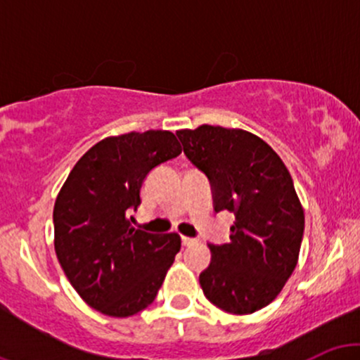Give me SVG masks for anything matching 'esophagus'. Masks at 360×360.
<instances>
[{
  "mask_svg": "<svg viewBox=\"0 0 360 360\" xmlns=\"http://www.w3.org/2000/svg\"><path fill=\"white\" fill-rule=\"evenodd\" d=\"M181 242H183V245H184V247H189V245H193L194 242H196V238H191V237H184V235H183V237H181Z\"/></svg>",
  "mask_w": 360,
  "mask_h": 360,
  "instance_id": "esophagus-1",
  "label": "esophagus"
}]
</instances>
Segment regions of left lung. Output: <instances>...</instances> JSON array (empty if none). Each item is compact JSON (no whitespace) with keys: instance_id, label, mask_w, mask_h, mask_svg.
<instances>
[{"instance_id":"8db88e82","label":"left lung","mask_w":360,"mask_h":360,"mask_svg":"<svg viewBox=\"0 0 360 360\" xmlns=\"http://www.w3.org/2000/svg\"><path fill=\"white\" fill-rule=\"evenodd\" d=\"M176 135L184 154L208 176L214 212L235 213L230 242L213 245L200 274L214 307L250 315L272 303L300 257L304 212L291 174L262 139L242 128L200 125Z\"/></svg>"}]
</instances>
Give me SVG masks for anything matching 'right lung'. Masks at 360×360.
<instances>
[{
	"instance_id": "obj_1",
	"label": "right lung",
	"mask_w": 360,
	"mask_h": 360,
	"mask_svg": "<svg viewBox=\"0 0 360 360\" xmlns=\"http://www.w3.org/2000/svg\"><path fill=\"white\" fill-rule=\"evenodd\" d=\"M169 130L130 131L94 143L69 172L53 205V247L62 271L91 308L127 318L155 300L181 249L177 233L134 229L148 172L181 154Z\"/></svg>"
}]
</instances>
